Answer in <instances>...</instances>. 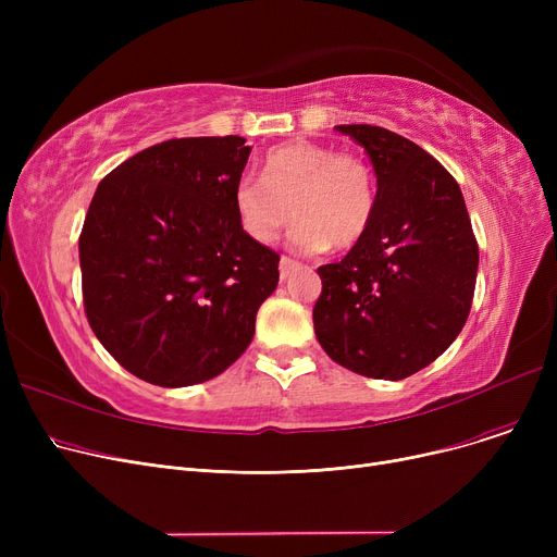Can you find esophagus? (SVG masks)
Here are the masks:
<instances>
[{
  "instance_id": "34e87169",
  "label": "esophagus",
  "mask_w": 557,
  "mask_h": 557,
  "mask_svg": "<svg viewBox=\"0 0 557 557\" xmlns=\"http://www.w3.org/2000/svg\"><path fill=\"white\" fill-rule=\"evenodd\" d=\"M298 267V261L296 259H290V257H282L280 259V277L284 280L290 271H294Z\"/></svg>"
}]
</instances>
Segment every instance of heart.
I'll list each match as a JSON object with an SVG mask.
<instances>
[{
    "instance_id": "1",
    "label": "heart",
    "mask_w": 557,
    "mask_h": 557,
    "mask_svg": "<svg viewBox=\"0 0 557 557\" xmlns=\"http://www.w3.org/2000/svg\"><path fill=\"white\" fill-rule=\"evenodd\" d=\"M234 210L257 244H273L294 214L288 239L296 248L345 250L366 237L374 219V173L363 158L325 144H282L263 158L261 178L242 175Z\"/></svg>"
}]
</instances>
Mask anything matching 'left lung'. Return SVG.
Instances as JSON below:
<instances>
[{
    "label": "left lung",
    "instance_id": "obj_1",
    "mask_svg": "<svg viewBox=\"0 0 557 557\" xmlns=\"http://www.w3.org/2000/svg\"><path fill=\"white\" fill-rule=\"evenodd\" d=\"M376 173L366 237L318 269L313 330L330 359L399 382L441 357L472 309L479 244L454 175L411 139L370 124L336 126Z\"/></svg>",
    "mask_w": 557,
    "mask_h": 557
}]
</instances>
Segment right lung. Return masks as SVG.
I'll return each mask as SVG.
<instances>
[{
    "instance_id": "right-lung-1",
    "label": "right lung",
    "mask_w": 557,
    "mask_h": 557,
    "mask_svg": "<svg viewBox=\"0 0 557 557\" xmlns=\"http://www.w3.org/2000/svg\"><path fill=\"white\" fill-rule=\"evenodd\" d=\"M248 156L239 135L166 139L95 191L78 237L85 315L144 382L202 384L252 341L280 255L252 242L234 210Z\"/></svg>"
}]
</instances>
